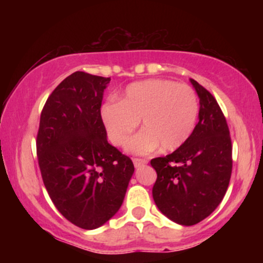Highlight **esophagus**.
<instances>
[{
    "label": "esophagus",
    "instance_id": "1",
    "mask_svg": "<svg viewBox=\"0 0 263 263\" xmlns=\"http://www.w3.org/2000/svg\"><path fill=\"white\" fill-rule=\"evenodd\" d=\"M134 164L136 168H140L142 165L147 164V159H142V158H134Z\"/></svg>",
    "mask_w": 263,
    "mask_h": 263
}]
</instances>
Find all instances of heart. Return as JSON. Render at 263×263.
I'll return each instance as SVG.
<instances>
[{"label":"heart","mask_w":263,"mask_h":263,"mask_svg":"<svg viewBox=\"0 0 263 263\" xmlns=\"http://www.w3.org/2000/svg\"><path fill=\"white\" fill-rule=\"evenodd\" d=\"M199 100L193 87L168 79H148L131 84L119 102L107 101L100 107V119L108 140L127 151L147 155L159 146L165 152L176 151L189 140L197 125Z\"/></svg>","instance_id":"1"}]
</instances>
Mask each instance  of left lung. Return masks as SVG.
I'll use <instances>...</instances> for the list:
<instances>
[{
  "mask_svg": "<svg viewBox=\"0 0 263 263\" xmlns=\"http://www.w3.org/2000/svg\"><path fill=\"white\" fill-rule=\"evenodd\" d=\"M199 96V122L180 148L151 161L157 172L152 195L162 214L179 225L200 222L224 198L232 170L226 119L215 98L190 79Z\"/></svg>",
  "mask_w": 263,
  "mask_h": 263,
  "instance_id": "obj_1",
  "label": "left lung"
}]
</instances>
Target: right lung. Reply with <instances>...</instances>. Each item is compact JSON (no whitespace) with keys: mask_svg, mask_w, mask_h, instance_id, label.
Segmentation results:
<instances>
[{"mask_svg":"<svg viewBox=\"0 0 263 263\" xmlns=\"http://www.w3.org/2000/svg\"><path fill=\"white\" fill-rule=\"evenodd\" d=\"M110 78L75 71L54 89L41 115L37 155L43 183L59 213L85 230L121 208L134 163L107 142L100 119Z\"/></svg>","mask_w":263,"mask_h":263,"instance_id":"add662e5","label":"right lung"}]
</instances>
